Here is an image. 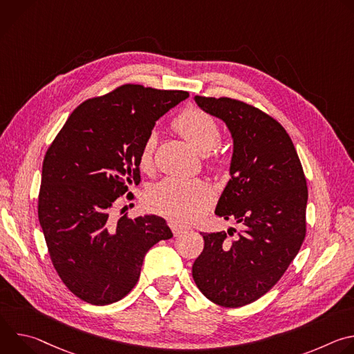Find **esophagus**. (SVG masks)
<instances>
[{
  "instance_id": "obj_1",
  "label": "esophagus",
  "mask_w": 354,
  "mask_h": 354,
  "mask_svg": "<svg viewBox=\"0 0 354 354\" xmlns=\"http://www.w3.org/2000/svg\"><path fill=\"white\" fill-rule=\"evenodd\" d=\"M171 230H172V234L175 236L180 235L183 231H186V227L182 225V224H178V223H171Z\"/></svg>"
}]
</instances>
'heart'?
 <instances>
[{"instance_id":"b5f03b06","label":"heart","mask_w":354,"mask_h":354,"mask_svg":"<svg viewBox=\"0 0 354 354\" xmlns=\"http://www.w3.org/2000/svg\"><path fill=\"white\" fill-rule=\"evenodd\" d=\"M174 129L200 154H207L220 142L218 122L198 108H187L172 122ZM156 134L151 133L138 153V165L142 171L153 167ZM213 187L200 179H165L149 190L148 206L156 213L174 221L189 223L207 210L214 201Z\"/></svg>"}]
</instances>
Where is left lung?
<instances>
[{
	"label": "left lung",
	"instance_id": "1",
	"mask_svg": "<svg viewBox=\"0 0 354 354\" xmlns=\"http://www.w3.org/2000/svg\"><path fill=\"white\" fill-rule=\"evenodd\" d=\"M200 109L221 119L234 141L231 179L216 214L230 228L201 234L194 261L196 286L214 304L236 308L257 301L284 274L306 238L307 179L284 127L268 113L231 97L194 96Z\"/></svg>",
	"mask_w": 354,
	"mask_h": 354
}]
</instances>
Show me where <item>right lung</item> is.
I'll return each mask as SVG.
<instances>
[{"label": "right lung", "instance_id": "add662e5", "mask_svg": "<svg viewBox=\"0 0 354 354\" xmlns=\"http://www.w3.org/2000/svg\"><path fill=\"white\" fill-rule=\"evenodd\" d=\"M187 96L186 91L118 86L82 102L47 149L39 223L60 279L89 304L108 306L127 295L149 248L172 238L162 217L124 214L115 221L111 212L140 183L138 153L156 122Z\"/></svg>", "mask_w": 354, "mask_h": 354}]
</instances>
